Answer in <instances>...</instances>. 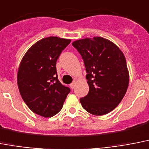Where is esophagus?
I'll return each instance as SVG.
<instances>
[{"instance_id":"1","label":"esophagus","mask_w":149,"mask_h":149,"mask_svg":"<svg viewBox=\"0 0 149 149\" xmlns=\"http://www.w3.org/2000/svg\"><path fill=\"white\" fill-rule=\"evenodd\" d=\"M74 86H75V81H73L71 84H70V88H71V89H73L74 88Z\"/></svg>"}]
</instances>
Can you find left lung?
<instances>
[{
	"mask_svg": "<svg viewBox=\"0 0 149 149\" xmlns=\"http://www.w3.org/2000/svg\"><path fill=\"white\" fill-rule=\"evenodd\" d=\"M84 61L88 95L80 98L84 110L103 115L115 109L125 96L128 86L127 64L122 51L107 39L100 37L74 41Z\"/></svg>",
	"mask_w": 149,
	"mask_h": 149,
	"instance_id": "left-lung-1",
	"label": "left lung"
}]
</instances>
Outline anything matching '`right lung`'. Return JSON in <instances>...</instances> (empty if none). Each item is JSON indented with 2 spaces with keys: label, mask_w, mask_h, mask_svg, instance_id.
Returning a JSON list of instances; mask_svg holds the SVG:
<instances>
[{
  "label": "right lung",
  "mask_w": 149,
  "mask_h": 149,
  "mask_svg": "<svg viewBox=\"0 0 149 149\" xmlns=\"http://www.w3.org/2000/svg\"><path fill=\"white\" fill-rule=\"evenodd\" d=\"M71 40L49 37L35 43L21 60L17 85L21 97L35 114L50 118L58 114L71 91L58 78L56 62Z\"/></svg>",
  "instance_id": "1"
}]
</instances>
